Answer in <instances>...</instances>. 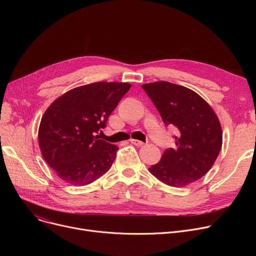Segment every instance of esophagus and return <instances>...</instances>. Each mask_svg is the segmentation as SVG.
Instances as JSON below:
<instances>
[{
  "mask_svg": "<svg viewBox=\"0 0 256 256\" xmlns=\"http://www.w3.org/2000/svg\"><path fill=\"white\" fill-rule=\"evenodd\" d=\"M130 143L134 144V145H136V146H142L144 144V142H142L140 140H136V139H130Z\"/></svg>",
  "mask_w": 256,
  "mask_h": 256,
  "instance_id": "obj_1",
  "label": "esophagus"
}]
</instances>
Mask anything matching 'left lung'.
<instances>
[{
	"label": "left lung",
	"instance_id": "obj_1",
	"mask_svg": "<svg viewBox=\"0 0 256 256\" xmlns=\"http://www.w3.org/2000/svg\"><path fill=\"white\" fill-rule=\"evenodd\" d=\"M166 126H176V148L166 150L148 170L176 188L189 186L210 171L222 147V128L212 108L195 91L166 80L143 84Z\"/></svg>",
	"mask_w": 256,
	"mask_h": 256
}]
</instances>
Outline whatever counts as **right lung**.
Segmentation results:
<instances>
[{
  "mask_svg": "<svg viewBox=\"0 0 256 256\" xmlns=\"http://www.w3.org/2000/svg\"><path fill=\"white\" fill-rule=\"evenodd\" d=\"M130 84L96 82L65 92L44 112L38 130L39 148L64 182L86 186L109 170L119 150L96 134Z\"/></svg>",
  "mask_w": 256,
  "mask_h": 256,
  "instance_id": "obj_1",
  "label": "right lung"
}]
</instances>
